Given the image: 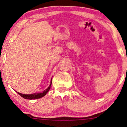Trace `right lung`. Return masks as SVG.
I'll return each instance as SVG.
<instances>
[{"label":"right lung","instance_id":"obj_1","mask_svg":"<svg viewBox=\"0 0 127 127\" xmlns=\"http://www.w3.org/2000/svg\"><path fill=\"white\" fill-rule=\"evenodd\" d=\"M51 84H52V79H51V84L48 87V88L46 89V90H45L43 93H34V94H21V93H18V92H17V93H18L21 97H23V98L25 99H28V100H34V99L40 98L46 95V93L49 91V89L51 88Z\"/></svg>","mask_w":127,"mask_h":127}]
</instances>
